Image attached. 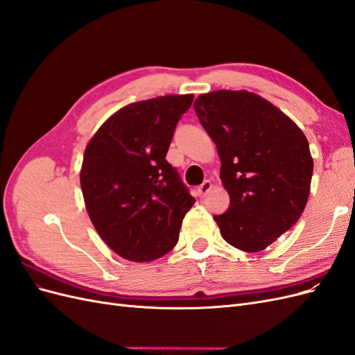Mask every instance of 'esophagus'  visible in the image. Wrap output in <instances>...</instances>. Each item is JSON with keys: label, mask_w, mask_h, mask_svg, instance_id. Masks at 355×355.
Wrapping results in <instances>:
<instances>
[{"label": "esophagus", "mask_w": 355, "mask_h": 355, "mask_svg": "<svg viewBox=\"0 0 355 355\" xmlns=\"http://www.w3.org/2000/svg\"><path fill=\"white\" fill-rule=\"evenodd\" d=\"M211 182L210 180H204L202 182V184L197 188V194H198V197H206L207 194H209V192H210V189H211Z\"/></svg>", "instance_id": "esophagus-1"}]
</instances>
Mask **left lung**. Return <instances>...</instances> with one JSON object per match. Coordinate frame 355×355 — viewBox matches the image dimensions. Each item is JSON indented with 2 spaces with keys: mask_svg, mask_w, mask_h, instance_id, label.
Returning <instances> with one entry per match:
<instances>
[{
  "mask_svg": "<svg viewBox=\"0 0 355 355\" xmlns=\"http://www.w3.org/2000/svg\"><path fill=\"white\" fill-rule=\"evenodd\" d=\"M194 110L216 144L230 207L213 216L223 240L261 252L302 214L313 157L302 130L280 110L245 90L200 94Z\"/></svg>",
  "mask_w": 355,
  "mask_h": 355,
  "instance_id": "left-lung-1",
  "label": "left lung"
}]
</instances>
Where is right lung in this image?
Listing matches in <instances>:
<instances>
[{"label":"right lung","instance_id":"obj_1","mask_svg":"<svg viewBox=\"0 0 355 355\" xmlns=\"http://www.w3.org/2000/svg\"><path fill=\"white\" fill-rule=\"evenodd\" d=\"M192 101L194 94H168L127 105L85 146V209L101 239L127 261L151 262L168 253L196 202L166 159Z\"/></svg>","mask_w":355,"mask_h":355}]
</instances>
